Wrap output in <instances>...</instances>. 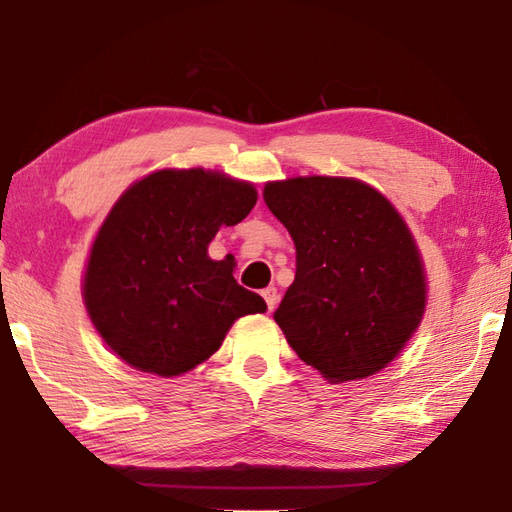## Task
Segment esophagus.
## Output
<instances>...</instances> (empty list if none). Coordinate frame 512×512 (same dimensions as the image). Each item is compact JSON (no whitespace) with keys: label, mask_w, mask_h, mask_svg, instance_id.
Returning <instances> with one entry per match:
<instances>
[{"label":"esophagus","mask_w":512,"mask_h":512,"mask_svg":"<svg viewBox=\"0 0 512 512\" xmlns=\"http://www.w3.org/2000/svg\"><path fill=\"white\" fill-rule=\"evenodd\" d=\"M262 297H264V301H266L268 310H275V308H277L279 295H277V288H275V286H268V288H264V290H262Z\"/></svg>","instance_id":"esophagus-1"}]
</instances>
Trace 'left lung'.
Returning a JSON list of instances; mask_svg holds the SVG:
<instances>
[{
  "instance_id": "left-lung-1",
  "label": "left lung",
  "mask_w": 512,
  "mask_h": 512,
  "mask_svg": "<svg viewBox=\"0 0 512 512\" xmlns=\"http://www.w3.org/2000/svg\"><path fill=\"white\" fill-rule=\"evenodd\" d=\"M264 202L297 248L275 321L330 383L378 374L405 350L427 308V273L407 222L356 178L266 182Z\"/></svg>"
}]
</instances>
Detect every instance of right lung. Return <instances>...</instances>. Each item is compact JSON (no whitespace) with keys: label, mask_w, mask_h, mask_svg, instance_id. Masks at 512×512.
I'll list each match as a JSON object with an SVG mask.
<instances>
[{"label":"right lung","mask_w":512,"mask_h":512,"mask_svg":"<svg viewBox=\"0 0 512 512\" xmlns=\"http://www.w3.org/2000/svg\"><path fill=\"white\" fill-rule=\"evenodd\" d=\"M257 202L253 182L215 169H158L116 200L83 273V303L110 350L138 372L173 378L220 350L231 325L266 312L233 277L235 262L209 257L222 226Z\"/></svg>","instance_id":"add662e5"}]
</instances>
